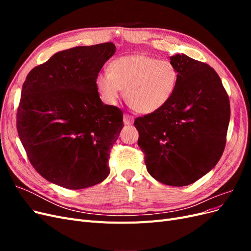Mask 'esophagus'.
I'll return each instance as SVG.
<instances>
[{
    "mask_svg": "<svg viewBox=\"0 0 251 251\" xmlns=\"http://www.w3.org/2000/svg\"><path fill=\"white\" fill-rule=\"evenodd\" d=\"M134 123V117L132 115H128V114H125L124 115V124L126 126H130L133 125Z\"/></svg>",
    "mask_w": 251,
    "mask_h": 251,
    "instance_id": "1",
    "label": "esophagus"
}]
</instances>
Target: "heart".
I'll use <instances>...</instances> for the list:
<instances>
[{"label": "heart", "mask_w": 251, "mask_h": 251, "mask_svg": "<svg viewBox=\"0 0 251 251\" xmlns=\"http://www.w3.org/2000/svg\"><path fill=\"white\" fill-rule=\"evenodd\" d=\"M178 71L170 60L148 55H127L114 59L109 72L96 77L102 100L116 103L126 89V98L139 113L150 114L163 108L173 97L178 83Z\"/></svg>", "instance_id": "1"}]
</instances>
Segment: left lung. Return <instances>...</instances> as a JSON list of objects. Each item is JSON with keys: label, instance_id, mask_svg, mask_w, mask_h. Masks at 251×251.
Returning <instances> with one entry per match:
<instances>
[{"label": "left lung", "instance_id": "obj_1", "mask_svg": "<svg viewBox=\"0 0 251 251\" xmlns=\"http://www.w3.org/2000/svg\"><path fill=\"white\" fill-rule=\"evenodd\" d=\"M178 83L170 101L135 119L149 174L166 185L186 186L215 168L230 119L229 98L217 72L185 54L171 56Z\"/></svg>", "mask_w": 251, "mask_h": 251}]
</instances>
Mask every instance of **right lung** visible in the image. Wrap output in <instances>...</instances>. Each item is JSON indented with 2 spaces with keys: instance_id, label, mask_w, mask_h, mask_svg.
Here are the masks:
<instances>
[{
  "instance_id": "obj_1",
  "label": "right lung",
  "mask_w": 251,
  "mask_h": 251,
  "mask_svg": "<svg viewBox=\"0 0 251 251\" xmlns=\"http://www.w3.org/2000/svg\"><path fill=\"white\" fill-rule=\"evenodd\" d=\"M115 51L113 43L59 51L23 83L19 137L33 168L51 183L81 189L109 176L124 114L101 101L95 80Z\"/></svg>"
}]
</instances>
